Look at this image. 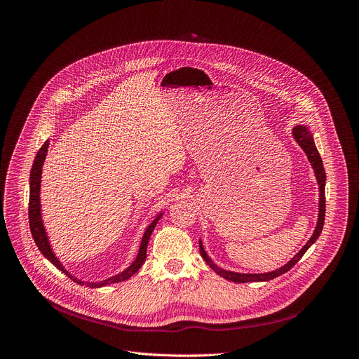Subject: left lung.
I'll list each match as a JSON object with an SVG mask.
<instances>
[{
	"instance_id": "8db88e82",
	"label": "left lung",
	"mask_w": 359,
	"mask_h": 359,
	"mask_svg": "<svg viewBox=\"0 0 359 359\" xmlns=\"http://www.w3.org/2000/svg\"><path fill=\"white\" fill-rule=\"evenodd\" d=\"M292 137L294 140L297 141V144L303 148V151L306 153L313 170H314V175H316V179H317V183H318V218H317V225L316 229L313 231V236L310 237V240L304 244V248L301 249L288 263H285L284 266H280L275 271H271V272H265V273H240V272H233V271H225L222 268H219L218 265H215V263L211 260V257L208 256V253L205 252L203 249V244L202 241L199 240V252H201V256L203 257V260L206 262V265H210V268L218 273L219 276H222L224 279H229V280H233V282H265V280H271L282 273L288 272L295 263L303 257V255L313 246V244L316 243V240L318 238V236L322 234V230H323V224H325V214H326V198H325V186H326V173H325V167H323V161H322V157H320L318 151L316 148V144H314V138H313V134L310 132L309 126L306 125H295L294 129H292Z\"/></svg>"
}]
</instances>
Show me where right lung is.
I'll list each match as a JSON object with an SVG mask.
<instances>
[{
    "instance_id": "right-lung-1",
    "label": "right lung",
    "mask_w": 359,
    "mask_h": 359,
    "mask_svg": "<svg viewBox=\"0 0 359 359\" xmlns=\"http://www.w3.org/2000/svg\"><path fill=\"white\" fill-rule=\"evenodd\" d=\"M48 147H49V140H46L45 144L41 147V149L37 151V154H36L34 161H33V165H32L30 182H29V184H30L29 222H30V231H32V236H33V240L36 243L37 249L41 250V253L52 263L55 268H58L68 278H71L72 280L77 282V284L88 285L90 288H102V287H106V285H110V284H116V282H122V280L129 279L130 276H134L140 271V268L144 265V262L147 259V246H148L151 233L154 231L157 222L163 217V212H160L153 219V222H151L148 227H147V230H145V233L142 236L141 244H140L138 255H137L135 260L132 262L126 269H123L118 275H113V276H110L107 279H103V280H99V282L97 280L96 282H84L80 278H75L72 273H69L65 269V266L62 265L61 260L56 257V255L53 253L52 246H50V243H49V237L46 234L45 225H43V221H42V212H41L42 211V206H41V179H42V167H43V163H45V158H46V154H48Z\"/></svg>"
}]
</instances>
